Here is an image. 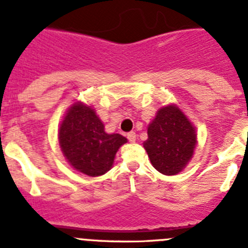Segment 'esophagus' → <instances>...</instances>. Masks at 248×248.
Listing matches in <instances>:
<instances>
[{"mask_svg": "<svg viewBox=\"0 0 248 248\" xmlns=\"http://www.w3.org/2000/svg\"><path fill=\"white\" fill-rule=\"evenodd\" d=\"M127 139L131 142H134L137 140V134L134 133V132H129V133L127 134Z\"/></svg>", "mask_w": 248, "mask_h": 248, "instance_id": "34e87169", "label": "esophagus"}]
</instances>
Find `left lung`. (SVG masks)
<instances>
[{
  "label": "left lung",
  "instance_id": "1",
  "mask_svg": "<svg viewBox=\"0 0 248 248\" xmlns=\"http://www.w3.org/2000/svg\"><path fill=\"white\" fill-rule=\"evenodd\" d=\"M196 145V128L174 104L157 111L144 141L151 164L164 175L179 174L193 157Z\"/></svg>",
  "mask_w": 248,
  "mask_h": 248
}]
</instances>
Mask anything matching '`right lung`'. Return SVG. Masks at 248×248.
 <instances>
[{"label": "right lung", "instance_id": "obj_1", "mask_svg": "<svg viewBox=\"0 0 248 248\" xmlns=\"http://www.w3.org/2000/svg\"><path fill=\"white\" fill-rule=\"evenodd\" d=\"M59 142L67 162L89 176H101L110 170L115 155L127 139L108 134L96 111L81 102L67 110L60 124Z\"/></svg>", "mask_w": 248, "mask_h": 248}]
</instances>
